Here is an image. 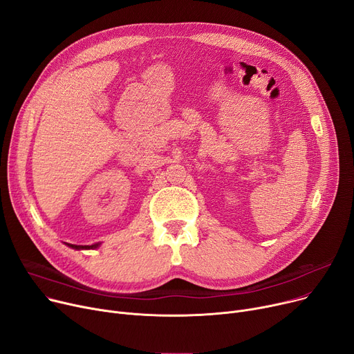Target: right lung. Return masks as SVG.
<instances>
[{"instance_id": "right-lung-1", "label": "right lung", "mask_w": 354, "mask_h": 354, "mask_svg": "<svg viewBox=\"0 0 354 354\" xmlns=\"http://www.w3.org/2000/svg\"><path fill=\"white\" fill-rule=\"evenodd\" d=\"M66 244V243H64ZM67 247L73 250H93V248H99L100 244H93V245H74V244H66Z\"/></svg>"}]
</instances>
